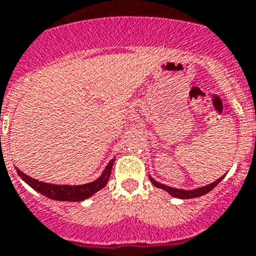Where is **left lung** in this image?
Segmentation results:
<instances>
[{
  "label": "left lung",
  "instance_id": "left-lung-1",
  "mask_svg": "<svg viewBox=\"0 0 256 256\" xmlns=\"http://www.w3.org/2000/svg\"><path fill=\"white\" fill-rule=\"evenodd\" d=\"M222 179H224V176H221V178L217 179V180L213 182V183H210V184L204 186V187H200V188H198V190H192V191H184V190L172 188V187H168V186L161 184V183H158V182H156L154 179H152V178H150V180H152V183L156 186V187L164 190V191H168V194L174 196V198H179V199H192V198H199V196L206 195V194H208L209 191H212V190L214 188V187H216L220 182L222 180Z\"/></svg>",
  "mask_w": 256,
  "mask_h": 256
}]
</instances>
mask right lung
<instances>
[{
    "label": "right lung",
    "instance_id": "obj_1",
    "mask_svg": "<svg viewBox=\"0 0 256 256\" xmlns=\"http://www.w3.org/2000/svg\"><path fill=\"white\" fill-rule=\"evenodd\" d=\"M112 166L114 161H111L107 164V168H104L100 178L96 179L95 182H92V183L81 186L50 184V183H44V182H39L36 179L31 178L28 175L23 174L22 171L16 170V172L35 191L40 192L42 195L47 196L50 199L60 200V202H82V200L90 198L95 192H98L99 190H102L107 184L110 175H111V170H112Z\"/></svg>",
    "mask_w": 256,
    "mask_h": 256
}]
</instances>
